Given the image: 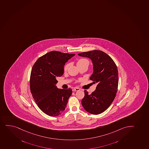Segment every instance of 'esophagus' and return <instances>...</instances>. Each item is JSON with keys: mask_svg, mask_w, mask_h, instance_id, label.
Masks as SVG:
<instances>
[{"mask_svg": "<svg viewBox=\"0 0 149 149\" xmlns=\"http://www.w3.org/2000/svg\"><path fill=\"white\" fill-rule=\"evenodd\" d=\"M74 90L75 91H78L80 90V89L78 87H75L74 88Z\"/></svg>", "mask_w": 149, "mask_h": 149, "instance_id": "1", "label": "esophagus"}]
</instances>
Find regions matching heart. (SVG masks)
I'll return each instance as SVG.
<instances>
[{"mask_svg":"<svg viewBox=\"0 0 149 149\" xmlns=\"http://www.w3.org/2000/svg\"><path fill=\"white\" fill-rule=\"evenodd\" d=\"M84 64H88L89 65V61L86 58H80L79 59L78 61H77V65L78 66H80V65H84ZM69 64H67L66 65H65V67L64 68V71L67 70L68 68Z\"/></svg>","mask_w":149,"mask_h":149,"instance_id":"heart-1","label":"heart"}]
</instances>
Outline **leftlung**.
<instances>
[{
	"mask_svg": "<svg viewBox=\"0 0 149 149\" xmlns=\"http://www.w3.org/2000/svg\"><path fill=\"white\" fill-rule=\"evenodd\" d=\"M78 55L92 59L94 72L90 79L97 83L96 90L92 94L84 91L82 106L87 112L99 114L108 109L116 97L118 85L117 66L113 59L101 50L84 52Z\"/></svg>",
	"mask_w": 149,
	"mask_h": 149,
	"instance_id": "left-lung-1",
	"label": "left lung"
}]
</instances>
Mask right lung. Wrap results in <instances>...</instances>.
I'll use <instances>...</instances> for the list:
<instances>
[{
	"label": "right lung",
	"instance_id": "add662e5",
	"mask_svg": "<svg viewBox=\"0 0 149 149\" xmlns=\"http://www.w3.org/2000/svg\"><path fill=\"white\" fill-rule=\"evenodd\" d=\"M75 54L52 51L42 55L33 64L30 86L38 107L47 115L56 116L65 110L72 93L70 88L58 89L56 79L63 74L64 66Z\"/></svg>",
	"mask_w": 149,
	"mask_h": 149
}]
</instances>
